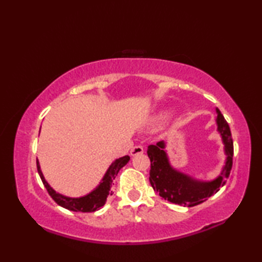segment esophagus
Here are the masks:
<instances>
[{
	"mask_svg": "<svg viewBox=\"0 0 262 262\" xmlns=\"http://www.w3.org/2000/svg\"><path fill=\"white\" fill-rule=\"evenodd\" d=\"M144 153V148L143 146L141 145H136L132 148L130 151V154L133 155V157H135V155H138V154H143Z\"/></svg>",
	"mask_w": 262,
	"mask_h": 262,
	"instance_id": "obj_1",
	"label": "esophagus"
}]
</instances>
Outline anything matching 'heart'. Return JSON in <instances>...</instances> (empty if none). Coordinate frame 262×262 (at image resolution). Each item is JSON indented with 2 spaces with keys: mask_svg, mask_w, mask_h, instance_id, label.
<instances>
[{
  "mask_svg": "<svg viewBox=\"0 0 262 262\" xmlns=\"http://www.w3.org/2000/svg\"><path fill=\"white\" fill-rule=\"evenodd\" d=\"M161 119H163V116H162V117H161Z\"/></svg>",
  "mask_w": 262,
  "mask_h": 262,
  "instance_id": "heart-1",
  "label": "heart"
}]
</instances>
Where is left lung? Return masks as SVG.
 I'll return each instance as SVG.
<instances>
[{"instance_id":"obj_1","label":"left lung","mask_w":262,"mask_h":262,"mask_svg":"<svg viewBox=\"0 0 262 262\" xmlns=\"http://www.w3.org/2000/svg\"><path fill=\"white\" fill-rule=\"evenodd\" d=\"M217 111V125L225 145L227 155L226 163L221 176L209 182L193 180L192 178L174 170L169 163L168 157L164 151V142H158L155 145H148L147 155L151 161L149 170V183L161 197L170 203L192 207L206 202L226 183L233 165V140L230 126L224 116Z\"/></svg>"}]
</instances>
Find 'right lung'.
<instances>
[{"mask_svg": "<svg viewBox=\"0 0 262 262\" xmlns=\"http://www.w3.org/2000/svg\"><path fill=\"white\" fill-rule=\"evenodd\" d=\"M129 160L130 158L128 157V155L117 159L115 162L109 166L107 173H105L103 177L102 182L100 183V185L94 189L92 192L86 194L84 197H80V198H69L55 191L54 189L48 185L47 181L45 180V178H43L38 161H37V170H38L39 176H40V179L43 183V186H45V188L47 189L49 196L54 199V202L57 205L62 206V207L72 211L91 213V211H96L100 207H102V206L105 204V200H107L108 196H111V194H113V191H111L113 181L115 180L117 174H118L119 170L122 168V166H125Z\"/></svg>", "mask_w": 262, "mask_h": 262, "instance_id": "add662e5", "label": "right lung"}]
</instances>
